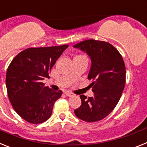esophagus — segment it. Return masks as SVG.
<instances>
[{
  "label": "esophagus",
  "instance_id": "esophagus-1",
  "mask_svg": "<svg viewBox=\"0 0 147 147\" xmlns=\"http://www.w3.org/2000/svg\"><path fill=\"white\" fill-rule=\"evenodd\" d=\"M65 94H66V96H68V97L74 96L73 93H71V92H65Z\"/></svg>",
  "mask_w": 147,
  "mask_h": 147
}]
</instances>
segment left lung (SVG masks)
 <instances>
[{
	"label": "left lung",
	"instance_id": "obj_1",
	"mask_svg": "<svg viewBox=\"0 0 147 147\" xmlns=\"http://www.w3.org/2000/svg\"><path fill=\"white\" fill-rule=\"evenodd\" d=\"M86 52L92 61L88 79L94 96L80 95L81 106L75 115L86 122H96L106 118L115 109L126 84V67L118 49L108 42L93 39L74 45Z\"/></svg>",
	"mask_w": 147,
	"mask_h": 147
}]
</instances>
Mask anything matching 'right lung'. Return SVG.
Here are the masks:
<instances>
[{
  "mask_svg": "<svg viewBox=\"0 0 147 147\" xmlns=\"http://www.w3.org/2000/svg\"><path fill=\"white\" fill-rule=\"evenodd\" d=\"M68 47L28 48L9 65L6 76L9 100L15 112L29 123H43L52 115L55 102L63 92L45 86L42 81L49 78L52 66Z\"/></svg>",
  "mask_w": 147,
  "mask_h": 147,
  "instance_id": "add662e5",
  "label": "right lung"
}]
</instances>
